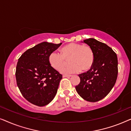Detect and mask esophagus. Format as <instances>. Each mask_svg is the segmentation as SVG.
<instances>
[{"label": "esophagus", "instance_id": "34e87169", "mask_svg": "<svg viewBox=\"0 0 131 131\" xmlns=\"http://www.w3.org/2000/svg\"><path fill=\"white\" fill-rule=\"evenodd\" d=\"M72 76V75L71 74H64L63 76H62V77L63 78H70V77Z\"/></svg>", "mask_w": 131, "mask_h": 131}]
</instances>
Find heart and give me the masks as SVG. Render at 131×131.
<instances>
[{"instance_id": "b5f03b06", "label": "heart", "mask_w": 131, "mask_h": 131, "mask_svg": "<svg viewBox=\"0 0 131 131\" xmlns=\"http://www.w3.org/2000/svg\"><path fill=\"white\" fill-rule=\"evenodd\" d=\"M60 54L52 52L49 55L50 66L57 70L60 69L62 73H78L87 71L92 68L94 62V52L88 45L79 43H70L60 49ZM69 59V65L62 67Z\"/></svg>"}]
</instances>
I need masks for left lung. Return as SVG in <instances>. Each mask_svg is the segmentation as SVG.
Listing matches in <instances>:
<instances>
[{"instance_id": "obj_1", "label": "left lung", "mask_w": 131, "mask_h": 131, "mask_svg": "<svg viewBox=\"0 0 131 131\" xmlns=\"http://www.w3.org/2000/svg\"><path fill=\"white\" fill-rule=\"evenodd\" d=\"M83 42L92 48L94 62L91 69L79 74L80 82L75 86L78 94L87 101L96 102L105 97L117 80L118 61L116 53L106 44L93 38Z\"/></svg>"}]
</instances>
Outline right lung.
Returning <instances> with one entry per match:
<instances>
[{
	"instance_id": "obj_1",
	"label": "right lung",
	"mask_w": 131,
	"mask_h": 131,
	"mask_svg": "<svg viewBox=\"0 0 131 131\" xmlns=\"http://www.w3.org/2000/svg\"><path fill=\"white\" fill-rule=\"evenodd\" d=\"M61 44L40 43L18 59L15 71L17 86L22 95L34 105L45 106L56 95L62 76L50 66L48 57Z\"/></svg>"
}]
</instances>
